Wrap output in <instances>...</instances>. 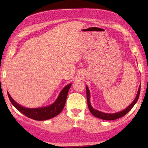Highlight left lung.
Returning <instances> with one entry per match:
<instances>
[{"mask_svg":"<svg viewBox=\"0 0 148 148\" xmlns=\"http://www.w3.org/2000/svg\"><path fill=\"white\" fill-rule=\"evenodd\" d=\"M141 86V85H140ZM140 86L138 87V90L136 96L135 97V99L133 101H132V103L129 105V106H127L126 108L121 110V111L116 112V113H112V114H109V113H104V112H102L101 111H99L96 109H95L92 108L91 106V102H90V91L88 88V86H86V93H87V104H88V107L89 109V111L91 112V113L94 116L98 117L101 119L104 120H115L117 119H119L120 117L124 116L125 115H126L128 112L131 110L132 107L134 106V104L136 103V102L138 99L140 92Z\"/></svg>","mask_w":148,"mask_h":148,"instance_id":"left-lung-1","label":"left lung"}]
</instances>
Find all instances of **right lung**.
I'll return each instance as SVG.
<instances>
[{
    "label": "right lung",
    "mask_w": 148,
    "mask_h": 148,
    "mask_svg": "<svg viewBox=\"0 0 148 148\" xmlns=\"http://www.w3.org/2000/svg\"><path fill=\"white\" fill-rule=\"evenodd\" d=\"M71 83L66 85L60 92L57 99L53 103L49 104L48 106L34 108H26L21 106V104L17 103L12 98L8 91H7V93H8V98L11 103L21 114H23L29 118L36 120V121H44V120L53 118L61 113L65 103H66L67 95H68L69 89L71 88Z\"/></svg>",
    "instance_id": "add662e5"
}]
</instances>
